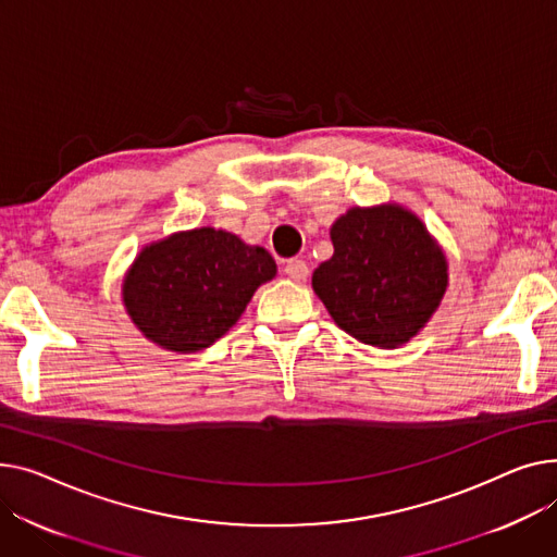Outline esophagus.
Segmentation results:
<instances>
[{
    "mask_svg": "<svg viewBox=\"0 0 557 557\" xmlns=\"http://www.w3.org/2000/svg\"><path fill=\"white\" fill-rule=\"evenodd\" d=\"M284 273L293 280V282H305L307 277H309V267H307V262L305 259H288L286 262V267H284Z\"/></svg>",
    "mask_w": 557,
    "mask_h": 557,
    "instance_id": "1",
    "label": "esophagus"
}]
</instances>
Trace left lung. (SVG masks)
Masks as SVG:
<instances>
[{"mask_svg": "<svg viewBox=\"0 0 557 557\" xmlns=\"http://www.w3.org/2000/svg\"><path fill=\"white\" fill-rule=\"evenodd\" d=\"M313 271L329 315L356 341L396 349L425 326L448 288V262L423 221L396 203L351 208L331 226Z\"/></svg>", "mask_w": 557, "mask_h": 557, "instance_id": "obj_1", "label": "left lung"}]
</instances>
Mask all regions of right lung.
<instances>
[{
	"label": "right lung",
	"instance_id": "1",
	"mask_svg": "<svg viewBox=\"0 0 557 557\" xmlns=\"http://www.w3.org/2000/svg\"><path fill=\"white\" fill-rule=\"evenodd\" d=\"M275 273L267 248L206 226L145 246L123 280V302L147 341L195 354L224 336Z\"/></svg>",
	"mask_w": 557,
	"mask_h": 557
}]
</instances>
